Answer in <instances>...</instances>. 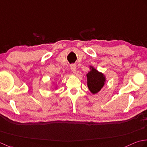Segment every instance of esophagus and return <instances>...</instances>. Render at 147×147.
I'll return each instance as SVG.
<instances>
[{
    "mask_svg": "<svg viewBox=\"0 0 147 147\" xmlns=\"http://www.w3.org/2000/svg\"><path fill=\"white\" fill-rule=\"evenodd\" d=\"M70 68H71V71H72L74 73L76 72L77 68H76V64H71L70 65Z\"/></svg>",
    "mask_w": 147,
    "mask_h": 147,
    "instance_id": "1",
    "label": "esophagus"
}]
</instances>
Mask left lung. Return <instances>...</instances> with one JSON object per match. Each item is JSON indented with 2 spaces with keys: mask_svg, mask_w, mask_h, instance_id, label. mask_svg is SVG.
Returning <instances> with one entry per match:
<instances>
[{
  "mask_svg": "<svg viewBox=\"0 0 147 147\" xmlns=\"http://www.w3.org/2000/svg\"><path fill=\"white\" fill-rule=\"evenodd\" d=\"M88 77V86L92 93H97L104 86L105 78L103 74L99 72L94 68L87 74Z\"/></svg>",
  "mask_w": 147,
  "mask_h": 147,
  "instance_id": "obj_1",
  "label": "left lung"
}]
</instances>
